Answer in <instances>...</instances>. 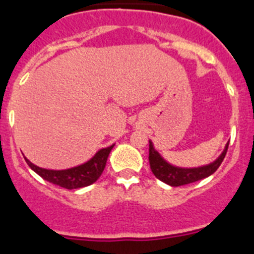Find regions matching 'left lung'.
I'll return each mask as SVG.
<instances>
[{"label":"left lung","instance_id":"left-lung-1","mask_svg":"<svg viewBox=\"0 0 254 254\" xmlns=\"http://www.w3.org/2000/svg\"><path fill=\"white\" fill-rule=\"evenodd\" d=\"M149 144V161H150V169H151L152 174L155 177L160 180V181L165 182V184L170 185V186H182V185L191 184V182H196L198 180H202L205 177H208L212 175L216 170L220 167L222 164L223 159L227 152L228 144L226 145L225 150L222 154L217 157L211 164L205 165V166L200 167H179L174 166V165L169 164L159 152L155 150L154 145H152L151 140Z\"/></svg>","mask_w":254,"mask_h":254}]
</instances>
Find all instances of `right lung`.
Listing matches in <instances>:
<instances>
[{"label": "right lung", "instance_id": "add662e5", "mask_svg": "<svg viewBox=\"0 0 254 254\" xmlns=\"http://www.w3.org/2000/svg\"><path fill=\"white\" fill-rule=\"evenodd\" d=\"M113 147H114V144L112 146L100 149L89 161L65 170L42 169V167L32 164L26 157H24V160L28 164V166L46 181L68 190L80 189V187H85L94 184L99 179L100 175L104 171L108 156H109Z\"/></svg>", "mask_w": 254, "mask_h": 254}]
</instances>
